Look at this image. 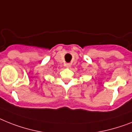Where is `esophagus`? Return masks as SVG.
Returning <instances> with one entry per match:
<instances>
[{
  "instance_id": "esophagus-1",
  "label": "esophagus",
  "mask_w": 132,
  "mask_h": 132,
  "mask_svg": "<svg viewBox=\"0 0 132 132\" xmlns=\"http://www.w3.org/2000/svg\"><path fill=\"white\" fill-rule=\"evenodd\" d=\"M70 66H71V64H70V63H66V64H65V66H66V68H70Z\"/></svg>"
}]
</instances>
